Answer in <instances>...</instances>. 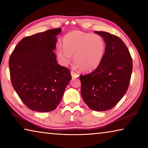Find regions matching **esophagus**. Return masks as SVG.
<instances>
[{
  "instance_id": "1",
  "label": "esophagus",
  "mask_w": 148,
  "mask_h": 148,
  "mask_svg": "<svg viewBox=\"0 0 148 148\" xmlns=\"http://www.w3.org/2000/svg\"><path fill=\"white\" fill-rule=\"evenodd\" d=\"M71 76L73 77H77L79 76V75L77 74L76 72H75L74 71H71Z\"/></svg>"
}]
</instances>
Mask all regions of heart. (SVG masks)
Instances as JSON below:
<instances>
[{
	"label": "heart",
	"instance_id": "1",
	"mask_svg": "<svg viewBox=\"0 0 148 148\" xmlns=\"http://www.w3.org/2000/svg\"><path fill=\"white\" fill-rule=\"evenodd\" d=\"M62 46H58L56 53L60 62L68 65L74 56V62L82 71H94L101 65L106 52V42L98 34L80 31L66 34L62 38Z\"/></svg>",
	"mask_w": 148,
	"mask_h": 148
}]
</instances>
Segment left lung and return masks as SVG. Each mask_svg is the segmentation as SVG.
I'll use <instances>...</instances> for the list:
<instances>
[{"label":"left lung","mask_w":148,"mask_h":148,"mask_svg":"<svg viewBox=\"0 0 148 148\" xmlns=\"http://www.w3.org/2000/svg\"><path fill=\"white\" fill-rule=\"evenodd\" d=\"M103 37L106 52L101 65L86 75H80L82 99L90 109L106 111L114 107L128 89L132 60L122 40L107 32L95 31Z\"/></svg>","instance_id":"obj_1"}]
</instances>
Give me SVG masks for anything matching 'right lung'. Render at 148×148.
Instances as JSON below:
<instances>
[{
  "label": "right lung",
  "instance_id": "add662e5",
  "mask_svg": "<svg viewBox=\"0 0 148 148\" xmlns=\"http://www.w3.org/2000/svg\"><path fill=\"white\" fill-rule=\"evenodd\" d=\"M61 31L53 29L26 36L10 57L12 86L24 104L34 111L56 109L72 79L69 69L57 63L53 52Z\"/></svg>",
  "mask_w": 148,
  "mask_h": 148
}]
</instances>
